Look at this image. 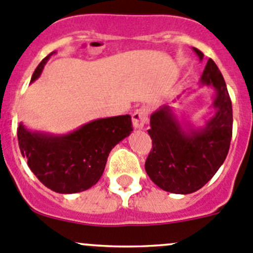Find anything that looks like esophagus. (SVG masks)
<instances>
[{
    "label": "esophagus",
    "instance_id": "obj_1",
    "mask_svg": "<svg viewBox=\"0 0 253 253\" xmlns=\"http://www.w3.org/2000/svg\"><path fill=\"white\" fill-rule=\"evenodd\" d=\"M147 116L148 110L146 107L137 108V110L134 111L133 115H132V122H133L134 128L143 129L145 125L147 124Z\"/></svg>",
    "mask_w": 253,
    "mask_h": 253
}]
</instances>
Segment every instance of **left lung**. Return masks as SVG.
I'll return each mask as SVG.
<instances>
[{"label": "left lung", "mask_w": 253, "mask_h": 253, "mask_svg": "<svg viewBox=\"0 0 253 253\" xmlns=\"http://www.w3.org/2000/svg\"><path fill=\"white\" fill-rule=\"evenodd\" d=\"M192 49L200 61L204 60L200 49ZM204 86L214 89L211 105L214 112L204 126L181 122L169 105L161 106L151 115L147 132L152 140V151L145 169L152 182L167 192L188 195L204 187L222 166L230 150L232 103L222 73L211 58L200 80V87Z\"/></svg>", "instance_id": "1"}]
</instances>
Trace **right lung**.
I'll use <instances>...</instances> for the list:
<instances>
[{
	"mask_svg": "<svg viewBox=\"0 0 253 253\" xmlns=\"http://www.w3.org/2000/svg\"><path fill=\"white\" fill-rule=\"evenodd\" d=\"M49 53L35 70L31 84L41 76ZM133 131L129 115L97 119L63 134L34 131L21 122L17 128L21 153L35 176L57 193H77L96 185L111 150Z\"/></svg>",
	"mask_w": 253,
	"mask_h": 253,
	"instance_id": "right-lung-1",
	"label": "right lung"
}]
</instances>
